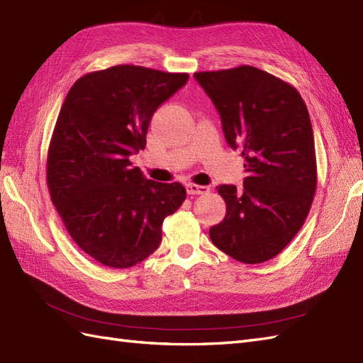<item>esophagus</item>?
Wrapping results in <instances>:
<instances>
[{
  "label": "esophagus",
  "instance_id": "1",
  "mask_svg": "<svg viewBox=\"0 0 363 363\" xmlns=\"http://www.w3.org/2000/svg\"><path fill=\"white\" fill-rule=\"evenodd\" d=\"M189 194H206L210 191L208 187H203V185H198V184H187L185 185Z\"/></svg>",
  "mask_w": 363,
  "mask_h": 363
}]
</instances>
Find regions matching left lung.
<instances>
[{
  "label": "left lung",
  "mask_w": 363,
  "mask_h": 363,
  "mask_svg": "<svg viewBox=\"0 0 363 363\" xmlns=\"http://www.w3.org/2000/svg\"><path fill=\"white\" fill-rule=\"evenodd\" d=\"M193 77L247 172L240 189L216 187L227 213L210 228L211 242L239 262L270 261L303 225L318 185L308 108L291 84L253 66Z\"/></svg>",
  "instance_id": "obj_1"
}]
</instances>
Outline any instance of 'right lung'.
<instances>
[{
    "label": "right lung",
    "instance_id": "obj_1",
    "mask_svg": "<svg viewBox=\"0 0 363 363\" xmlns=\"http://www.w3.org/2000/svg\"><path fill=\"white\" fill-rule=\"evenodd\" d=\"M187 81L124 64L81 77L64 99L48 153L50 198L72 239L102 265L130 268L150 256L187 196L182 184L147 179L130 162L156 108Z\"/></svg>",
    "mask_w": 363,
    "mask_h": 363
}]
</instances>
